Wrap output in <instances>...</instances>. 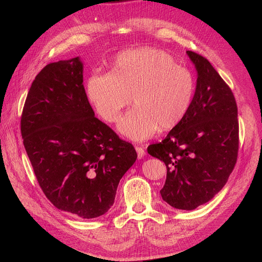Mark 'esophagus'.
<instances>
[{"label": "esophagus", "instance_id": "1", "mask_svg": "<svg viewBox=\"0 0 262 262\" xmlns=\"http://www.w3.org/2000/svg\"><path fill=\"white\" fill-rule=\"evenodd\" d=\"M136 149H137V153H138V157L140 158H143L144 156H145V150H144V148L142 147V146H136Z\"/></svg>", "mask_w": 262, "mask_h": 262}]
</instances>
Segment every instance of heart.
<instances>
[{
  "instance_id": "obj_1",
  "label": "heart",
  "mask_w": 262,
  "mask_h": 262,
  "mask_svg": "<svg viewBox=\"0 0 262 262\" xmlns=\"http://www.w3.org/2000/svg\"><path fill=\"white\" fill-rule=\"evenodd\" d=\"M194 77L170 54L142 48L116 58L112 72L93 73L87 95L98 115L115 123L132 100L134 107L119 123V131L143 141L158 130L176 126L187 115L194 95ZM132 97L130 98L129 96Z\"/></svg>"
}]
</instances>
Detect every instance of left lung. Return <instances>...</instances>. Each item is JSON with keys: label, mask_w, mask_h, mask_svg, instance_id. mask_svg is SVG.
<instances>
[{"label": "left lung", "mask_w": 262, "mask_h": 262, "mask_svg": "<svg viewBox=\"0 0 262 262\" xmlns=\"http://www.w3.org/2000/svg\"><path fill=\"white\" fill-rule=\"evenodd\" d=\"M198 72L194 96L185 118L147 152L165 163L161 194L172 208L193 210L225 186L238 154L234 94L202 55L187 51Z\"/></svg>", "instance_id": "8db88e82"}]
</instances>
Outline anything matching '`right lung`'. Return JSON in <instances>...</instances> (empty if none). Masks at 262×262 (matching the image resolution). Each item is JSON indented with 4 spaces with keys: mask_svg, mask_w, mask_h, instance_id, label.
<instances>
[{
    "mask_svg": "<svg viewBox=\"0 0 262 262\" xmlns=\"http://www.w3.org/2000/svg\"><path fill=\"white\" fill-rule=\"evenodd\" d=\"M20 132L45 195L55 208L95 219L113 207L137 150L95 117L76 57L46 66L31 84Z\"/></svg>",
    "mask_w": 262,
    "mask_h": 262,
    "instance_id": "right-lung-1",
    "label": "right lung"
}]
</instances>
